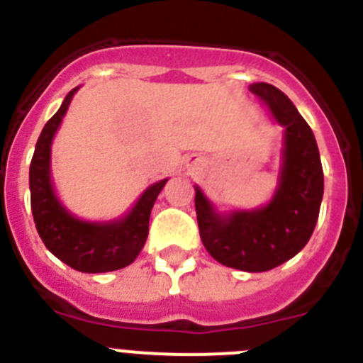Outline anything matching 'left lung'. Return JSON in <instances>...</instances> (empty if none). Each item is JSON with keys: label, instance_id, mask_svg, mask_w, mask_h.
Masks as SVG:
<instances>
[{"label": "left lung", "instance_id": "1", "mask_svg": "<svg viewBox=\"0 0 363 363\" xmlns=\"http://www.w3.org/2000/svg\"><path fill=\"white\" fill-rule=\"evenodd\" d=\"M252 94L265 101L285 127L278 189L267 205L220 214L200 187L196 205L200 238L216 262L247 272L278 267L306 247L320 214L323 171L314 134L287 96L269 83H252Z\"/></svg>", "mask_w": 363, "mask_h": 363}]
</instances>
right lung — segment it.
Wrapping results in <instances>:
<instances>
[{"instance_id":"add662e5","label":"right lung","mask_w":363,"mask_h":363,"mask_svg":"<svg viewBox=\"0 0 363 363\" xmlns=\"http://www.w3.org/2000/svg\"><path fill=\"white\" fill-rule=\"evenodd\" d=\"M78 86L63 99L60 111L45 123L32 156L28 184L30 207L45 247L79 272H108L130 265L145 245L152 205L167 179L150 185L129 214L114 221H83L70 214L54 194L50 182V145Z\"/></svg>"}]
</instances>
